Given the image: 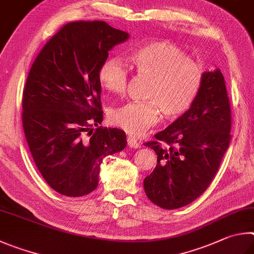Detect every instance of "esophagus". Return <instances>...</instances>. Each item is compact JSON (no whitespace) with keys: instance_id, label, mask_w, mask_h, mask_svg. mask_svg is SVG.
I'll return each instance as SVG.
<instances>
[{"instance_id":"1","label":"esophagus","mask_w":254,"mask_h":254,"mask_svg":"<svg viewBox=\"0 0 254 254\" xmlns=\"http://www.w3.org/2000/svg\"><path fill=\"white\" fill-rule=\"evenodd\" d=\"M127 144L131 148H138L139 147V143H138V141H137V139L134 138V137H128V138H127Z\"/></svg>"}]
</instances>
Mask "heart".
Instances as JSON below:
<instances>
[{"label": "heart", "mask_w": 254, "mask_h": 254, "mask_svg": "<svg viewBox=\"0 0 254 254\" xmlns=\"http://www.w3.org/2000/svg\"><path fill=\"white\" fill-rule=\"evenodd\" d=\"M131 64L141 77L149 79L143 102H128L110 110L115 126L131 136L143 135L156 125L161 113L167 119L184 115L202 90L205 70L184 50L166 41H153L137 49ZM102 88L111 93H123L128 83V68L118 57L106 59L98 71Z\"/></svg>", "instance_id": "obj_1"}]
</instances>
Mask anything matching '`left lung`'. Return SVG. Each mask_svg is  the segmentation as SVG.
Returning a JSON list of instances; mask_svg holds the SVG:
<instances>
[{
	"label": "left lung",
	"mask_w": 254,
	"mask_h": 254,
	"mask_svg": "<svg viewBox=\"0 0 254 254\" xmlns=\"http://www.w3.org/2000/svg\"><path fill=\"white\" fill-rule=\"evenodd\" d=\"M231 107L220 69L206 71L193 106L144 145L155 150L157 165L145 177L144 190L165 210L188 205L216 175L231 140ZM170 147L163 148L160 141Z\"/></svg>",
	"instance_id": "left-lung-1"
}]
</instances>
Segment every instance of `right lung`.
<instances>
[{
	"label": "right lung",
	"mask_w": 254,
	"mask_h": 254,
	"mask_svg": "<svg viewBox=\"0 0 254 254\" xmlns=\"http://www.w3.org/2000/svg\"><path fill=\"white\" fill-rule=\"evenodd\" d=\"M129 34L104 21L70 22L34 60L22 98V123L30 152L47 183L62 195L95 190L102 159L123 150L126 134L100 125L98 71L108 52Z\"/></svg>",
	"instance_id": "1"
}]
</instances>
